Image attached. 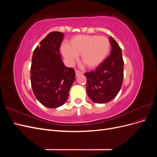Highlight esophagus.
Wrapping results in <instances>:
<instances>
[{
  "label": "esophagus",
  "mask_w": 157,
  "mask_h": 157,
  "mask_svg": "<svg viewBox=\"0 0 157 157\" xmlns=\"http://www.w3.org/2000/svg\"><path fill=\"white\" fill-rule=\"evenodd\" d=\"M75 73H76V77H78V75L82 74V73L80 72V71H79L78 70H75Z\"/></svg>",
  "instance_id": "esophagus-1"
}]
</instances>
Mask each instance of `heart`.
<instances>
[{
    "label": "heart",
    "mask_w": 157,
    "mask_h": 157,
    "mask_svg": "<svg viewBox=\"0 0 157 157\" xmlns=\"http://www.w3.org/2000/svg\"><path fill=\"white\" fill-rule=\"evenodd\" d=\"M111 48L107 37L80 35L72 37L69 44H63L61 51L65 58L72 63L80 54V59L88 69H94L106 59Z\"/></svg>",
    "instance_id": "b5f03b06"
}]
</instances>
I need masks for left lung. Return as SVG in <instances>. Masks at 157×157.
<instances>
[{"instance_id":"8db88e82","label":"left lung","mask_w":157,"mask_h":157,"mask_svg":"<svg viewBox=\"0 0 157 157\" xmlns=\"http://www.w3.org/2000/svg\"><path fill=\"white\" fill-rule=\"evenodd\" d=\"M110 55L91 72L84 73L87 79L86 92L91 100L105 103L115 98L121 88L124 77L122 50L111 36Z\"/></svg>"}]
</instances>
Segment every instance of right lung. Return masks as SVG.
Masks as SVG:
<instances>
[{"instance_id": "add662e5", "label": "right lung", "mask_w": 157, "mask_h": 157, "mask_svg": "<svg viewBox=\"0 0 157 157\" xmlns=\"http://www.w3.org/2000/svg\"><path fill=\"white\" fill-rule=\"evenodd\" d=\"M64 34L51 32L33 52L31 82L37 100L48 108L59 107L67 101L75 81L73 68L65 67L59 53Z\"/></svg>"}]
</instances>
